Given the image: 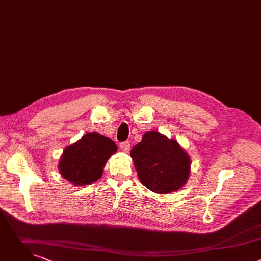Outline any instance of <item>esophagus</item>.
<instances>
[{"instance_id": "esophagus-1", "label": "esophagus", "mask_w": 261, "mask_h": 261, "mask_svg": "<svg viewBox=\"0 0 261 261\" xmlns=\"http://www.w3.org/2000/svg\"><path fill=\"white\" fill-rule=\"evenodd\" d=\"M120 147L121 150L124 152V153H128L130 151V147H131V143L130 141H124L120 144Z\"/></svg>"}]
</instances>
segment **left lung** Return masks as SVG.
I'll use <instances>...</instances> for the list:
<instances>
[{"label":"left lung","instance_id":"1","mask_svg":"<svg viewBox=\"0 0 261 261\" xmlns=\"http://www.w3.org/2000/svg\"><path fill=\"white\" fill-rule=\"evenodd\" d=\"M139 180L155 193L180 189L190 176L191 159L175 139L147 131L130 153Z\"/></svg>","mask_w":261,"mask_h":261}]
</instances>
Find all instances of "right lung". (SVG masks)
Wrapping results in <instances>:
<instances>
[{
	"instance_id": "add662e5",
	"label": "right lung",
	"mask_w": 261,
	"mask_h": 261,
	"mask_svg": "<svg viewBox=\"0 0 261 261\" xmlns=\"http://www.w3.org/2000/svg\"><path fill=\"white\" fill-rule=\"evenodd\" d=\"M117 151L110 138L97 132L87 133L65 148L59 161L60 173L75 186L90 185L102 176L106 161Z\"/></svg>"
}]
</instances>
